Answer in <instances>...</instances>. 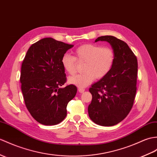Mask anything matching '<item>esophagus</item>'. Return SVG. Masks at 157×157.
Instances as JSON below:
<instances>
[{
	"label": "esophagus",
	"mask_w": 157,
	"mask_h": 157,
	"mask_svg": "<svg viewBox=\"0 0 157 157\" xmlns=\"http://www.w3.org/2000/svg\"><path fill=\"white\" fill-rule=\"evenodd\" d=\"M78 91L79 93H83L85 91V89L83 88V87H78Z\"/></svg>",
	"instance_id": "esophagus-1"
}]
</instances>
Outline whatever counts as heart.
Returning a JSON list of instances; mask_svg holds the SVG:
<instances>
[{"mask_svg": "<svg viewBox=\"0 0 157 157\" xmlns=\"http://www.w3.org/2000/svg\"><path fill=\"white\" fill-rule=\"evenodd\" d=\"M75 57L64 54L61 57V65L65 71L74 75L76 71L77 61L84 63L83 74L69 78L71 84L79 87H86L92 83L96 78L101 79L112 70L115 61V52L110 47H101L94 44H84L76 48Z\"/></svg>", "mask_w": 157, "mask_h": 157, "instance_id": "heart-1", "label": "heart"}]
</instances>
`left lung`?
<instances>
[{
    "label": "left lung",
    "mask_w": 157,
    "mask_h": 157,
    "mask_svg": "<svg viewBox=\"0 0 157 157\" xmlns=\"http://www.w3.org/2000/svg\"><path fill=\"white\" fill-rule=\"evenodd\" d=\"M107 41L115 52V61L109 74L89 89L92 100L87 110L98 125L112 126L124 119L132 108L136 92L137 59L124 41L101 36L97 41Z\"/></svg>",
    "instance_id": "obj_1"
}]
</instances>
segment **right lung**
<instances>
[{
	"label": "right lung",
	"mask_w": 157,
	"mask_h": 157,
	"mask_svg": "<svg viewBox=\"0 0 157 157\" xmlns=\"http://www.w3.org/2000/svg\"><path fill=\"white\" fill-rule=\"evenodd\" d=\"M74 47L48 37L33 43L21 65L20 82L26 107L41 124L56 125L67 116V105L77 87L66 82L61 57Z\"/></svg>",
	"instance_id": "1"
}]
</instances>
